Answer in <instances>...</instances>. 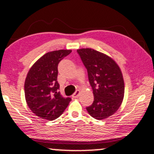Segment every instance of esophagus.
Masks as SVG:
<instances>
[{"mask_svg":"<svg viewBox=\"0 0 154 154\" xmlns=\"http://www.w3.org/2000/svg\"><path fill=\"white\" fill-rule=\"evenodd\" d=\"M80 91L79 90L76 91V92L74 93V94L72 95V98H77L79 96V95H80Z\"/></svg>","mask_w":154,"mask_h":154,"instance_id":"obj_1","label":"esophagus"}]
</instances>
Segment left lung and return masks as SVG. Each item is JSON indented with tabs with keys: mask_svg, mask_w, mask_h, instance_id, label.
<instances>
[{
	"mask_svg": "<svg viewBox=\"0 0 154 154\" xmlns=\"http://www.w3.org/2000/svg\"><path fill=\"white\" fill-rule=\"evenodd\" d=\"M88 71L94 101L88 112L96 120L106 119L119 109L124 97L121 69L111 57L91 48L77 50Z\"/></svg>",
	"mask_w": 154,
	"mask_h": 154,
	"instance_id": "left-lung-1",
	"label": "left lung"
}]
</instances>
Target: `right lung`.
Segmentation results:
<instances>
[{
  "instance_id": "right-lung-1",
  "label": "right lung",
  "mask_w": 154,
  "mask_h": 154,
  "mask_svg": "<svg viewBox=\"0 0 154 154\" xmlns=\"http://www.w3.org/2000/svg\"><path fill=\"white\" fill-rule=\"evenodd\" d=\"M71 50L49 52L30 67L25 81L27 104L36 116L52 121L58 118L68 107L71 98H63L58 91V65Z\"/></svg>"
}]
</instances>
